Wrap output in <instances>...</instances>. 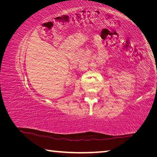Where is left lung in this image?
Segmentation results:
<instances>
[{
  "label": "left lung",
  "mask_w": 157,
  "mask_h": 157,
  "mask_svg": "<svg viewBox=\"0 0 157 157\" xmlns=\"http://www.w3.org/2000/svg\"><path fill=\"white\" fill-rule=\"evenodd\" d=\"M156 73H157V72H156Z\"/></svg>",
  "instance_id": "1"
}]
</instances>
